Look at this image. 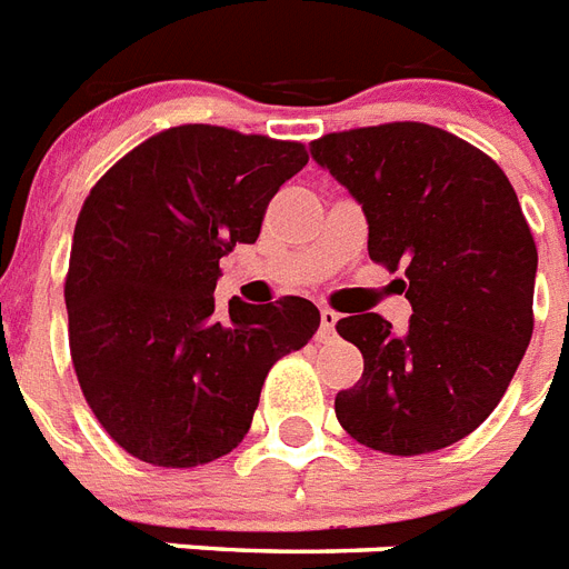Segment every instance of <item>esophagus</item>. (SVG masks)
Segmentation results:
<instances>
[{"mask_svg": "<svg viewBox=\"0 0 569 569\" xmlns=\"http://www.w3.org/2000/svg\"><path fill=\"white\" fill-rule=\"evenodd\" d=\"M340 313L331 311V308H320V340H329L335 335V326H338Z\"/></svg>", "mask_w": 569, "mask_h": 569, "instance_id": "obj_1", "label": "esophagus"}]
</instances>
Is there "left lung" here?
I'll list each match as a JSON object with an SVG mask.
<instances>
[{
    "label": "left lung",
    "mask_w": 569,
    "mask_h": 569,
    "mask_svg": "<svg viewBox=\"0 0 569 569\" xmlns=\"http://www.w3.org/2000/svg\"><path fill=\"white\" fill-rule=\"evenodd\" d=\"M311 158L361 206L372 261L406 270L411 320L338 322L363 356L361 379L335 397L363 447L422 456L479 429L531 340L538 249L506 172L426 122H385L313 140Z\"/></svg>",
    "instance_id": "1"
}]
</instances>
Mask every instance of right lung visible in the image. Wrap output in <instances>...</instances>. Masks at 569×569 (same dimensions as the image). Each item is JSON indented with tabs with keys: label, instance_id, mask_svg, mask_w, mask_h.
Returning <instances> with one entry per match:
<instances>
[{
	"label": "right lung",
	"instance_id": "add662e5",
	"mask_svg": "<svg viewBox=\"0 0 569 569\" xmlns=\"http://www.w3.org/2000/svg\"><path fill=\"white\" fill-rule=\"evenodd\" d=\"M308 163L302 143L176 126L117 161L81 206L63 284L81 393L129 456L197 467L252 426L263 379L302 349V297L213 311L220 258L256 243L263 211Z\"/></svg>",
	"mask_w": 569,
	"mask_h": 569
}]
</instances>
